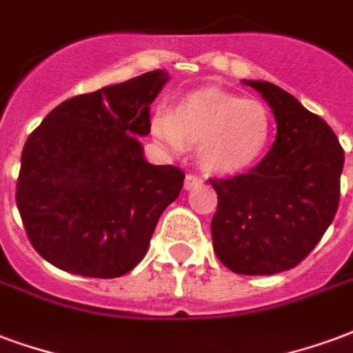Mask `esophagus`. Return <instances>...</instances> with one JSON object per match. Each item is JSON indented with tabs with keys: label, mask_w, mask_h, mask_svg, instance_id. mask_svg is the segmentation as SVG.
I'll return each mask as SVG.
<instances>
[{
	"label": "esophagus",
	"mask_w": 353,
	"mask_h": 353,
	"mask_svg": "<svg viewBox=\"0 0 353 353\" xmlns=\"http://www.w3.org/2000/svg\"><path fill=\"white\" fill-rule=\"evenodd\" d=\"M200 183H202V177L196 176V174H187V177H185V189L187 190L194 189Z\"/></svg>",
	"instance_id": "obj_1"
}]
</instances>
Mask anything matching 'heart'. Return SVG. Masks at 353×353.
<instances>
[{
    "instance_id": "obj_1",
    "label": "heart",
    "mask_w": 353,
    "mask_h": 353,
    "mask_svg": "<svg viewBox=\"0 0 353 353\" xmlns=\"http://www.w3.org/2000/svg\"><path fill=\"white\" fill-rule=\"evenodd\" d=\"M151 132L172 151L198 143L200 163L213 174H237L262 159L273 117L260 101L208 88L185 95L170 114L155 112Z\"/></svg>"
}]
</instances>
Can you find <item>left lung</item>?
Returning a JSON list of instances; mask_svg holds the SVG:
<instances>
[{
  "label": "left lung",
  "instance_id": "left-lung-1",
  "mask_svg": "<svg viewBox=\"0 0 353 353\" xmlns=\"http://www.w3.org/2000/svg\"><path fill=\"white\" fill-rule=\"evenodd\" d=\"M270 103L276 138L247 174L210 179L216 258L239 275H273L309 256L341 200L344 150L322 117L275 83L245 80Z\"/></svg>",
  "mask_w": 353,
  "mask_h": 353
}]
</instances>
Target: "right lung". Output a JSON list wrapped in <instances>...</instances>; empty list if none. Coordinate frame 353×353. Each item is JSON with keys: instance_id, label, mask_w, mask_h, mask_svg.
<instances>
[{"instance_id": "add662e5", "label": "right lung", "mask_w": 353, "mask_h": 353, "mask_svg": "<svg viewBox=\"0 0 353 353\" xmlns=\"http://www.w3.org/2000/svg\"><path fill=\"white\" fill-rule=\"evenodd\" d=\"M168 80L151 70L67 99L22 150L17 205L30 243L59 270L114 279L145 256L185 172L143 159L150 104Z\"/></svg>"}]
</instances>
